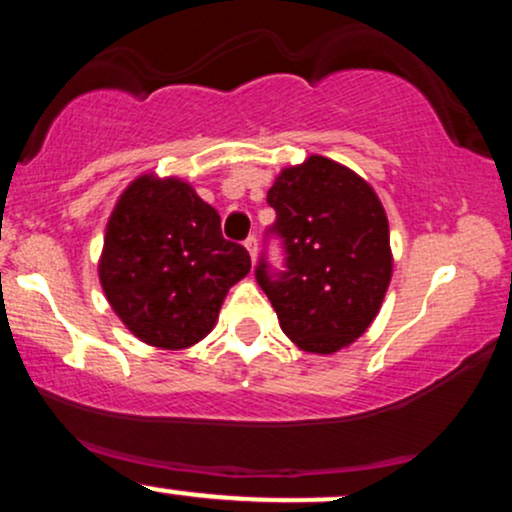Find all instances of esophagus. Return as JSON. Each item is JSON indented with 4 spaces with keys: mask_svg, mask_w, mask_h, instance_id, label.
<instances>
[{
    "mask_svg": "<svg viewBox=\"0 0 512 512\" xmlns=\"http://www.w3.org/2000/svg\"><path fill=\"white\" fill-rule=\"evenodd\" d=\"M245 250H248L252 260H255V257H257V238L255 236H250L248 240H245Z\"/></svg>",
    "mask_w": 512,
    "mask_h": 512,
    "instance_id": "obj_1",
    "label": "esophagus"
}]
</instances>
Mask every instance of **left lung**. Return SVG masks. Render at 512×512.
I'll return each mask as SVG.
<instances>
[{"instance_id":"obj_1","label":"left lung","mask_w":512,"mask_h":512,"mask_svg":"<svg viewBox=\"0 0 512 512\" xmlns=\"http://www.w3.org/2000/svg\"><path fill=\"white\" fill-rule=\"evenodd\" d=\"M276 219L267 236L284 269L262 252L255 279L281 330L303 351L334 354L378 315L392 276L390 228L378 195L354 170L325 156L284 168L267 192Z\"/></svg>"}]
</instances>
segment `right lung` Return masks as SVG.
Here are the masks:
<instances>
[{"label":"right lung","instance_id":"1","mask_svg":"<svg viewBox=\"0 0 512 512\" xmlns=\"http://www.w3.org/2000/svg\"><path fill=\"white\" fill-rule=\"evenodd\" d=\"M250 272L243 245L187 182L142 175L117 199L98 274L105 298L142 342L187 349L204 339L228 289Z\"/></svg>","mask_w":512,"mask_h":512}]
</instances>
